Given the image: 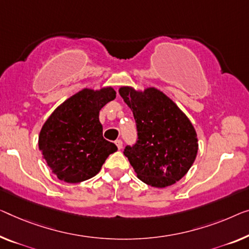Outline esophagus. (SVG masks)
Segmentation results:
<instances>
[{
    "instance_id": "1",
    "label": "esophagus",
    "mask_w": 249,
    "mask_h": 249,
    "mask_svg": "<svg viewBox=\"0 0 249 249\" xmlns=\"http://www.w3.org/2000/svg\"><path fill=\"white\" fill-rule=\"evenodd\" d=\"M115 144H116L118 150H121V148L123 147V142H122V140H116V141H115Z\"/></svg>"
}]
</instances>
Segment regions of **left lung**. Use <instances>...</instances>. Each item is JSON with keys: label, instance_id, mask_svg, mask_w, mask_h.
<instances>
[{"label": "left lung", "instance_id": "left-lung-1", "mask_svg": "<svg viewBox=\"0 0 249 249\" xmlns=\"http://www.w3.org/2000/svg\"><path fill=\"white\" fill-rule=\"evenodd\" d=\"M120 95L134 115L137 141L126 145L137 178L155 188L179 181L194 164L198 139L194 126L168 96L155 88L136 91L121 87Z\"/></svg>", "mask_w": 249, "mask_h": 249}]
</instances>
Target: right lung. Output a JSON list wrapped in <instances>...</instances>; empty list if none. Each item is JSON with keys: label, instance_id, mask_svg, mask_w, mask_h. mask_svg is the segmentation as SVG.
I'll return each instance as SVG.
<instances>
[{"label": "right lung", "instance_id": "1", "mask_svg": "<svg viewBox=\"0 0 249 249\" xmlns=\"http://www.w3.org/2000/svg\"><path fill=\"white\" fill-rule=\"evenodd\" d=\"M116 97L113 88H85L61 104L43 124L39 148L59 180L78 183L95 177L117 151L103 137L99 110Z\"/></svg>", "mask_w": 249, "mask_h": 249}]
</instances>
